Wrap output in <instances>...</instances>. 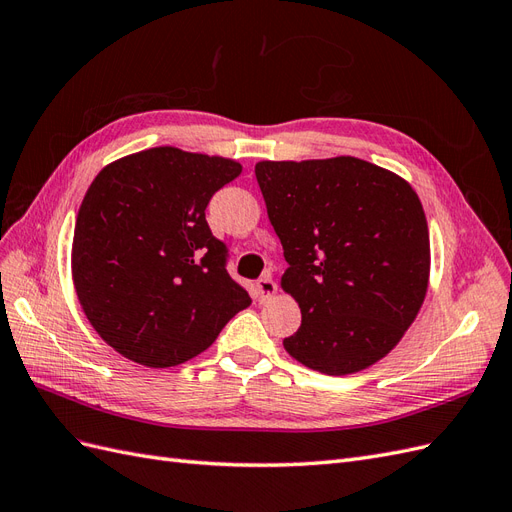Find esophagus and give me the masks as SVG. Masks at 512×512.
Instances as JSON below:
<instances>
[{
	"mask_svg": "<svg viewBox=\"0 0 512 512\" xmlns=\"http://www.w3.org/2000/svg\"><path fill=\"white\" fill-rule=\"evenodd\" d=\"M275 292H277V284L273 282V277H271V275H262L260 280L256 282V286H254L256 301H260V303L269 301Z\"/></svg>",
	"mask_w": 512,
	"mask_h": 512,
	"instance_id": "1",
	"label": "esophagus"
}]
</instances>
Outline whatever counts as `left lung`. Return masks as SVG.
I'll return each instance as SVG.
<instances>
[{"label": "left lung", "instance_id": "1", "mask_svg": "<svg viewBox=\"0 0 512 512\" xmlns=\"http://www.w3.org/2000/svg\"><path fill=\"white\" fill-rule=\"evenodd\" d=\"M254 173L288 262L282 288L301 307L286 352L327 376L378 363L427 294L429 230L412 185L350 156L265 160Z\"/></svg>", "mask_w": 512, "mask_h": 512}]
</instances>
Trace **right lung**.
<instances>
[{
  "label": "right lung",
  "instance_id": "obj_1",
  "mask_svg": "<svg viewBox=\"0 0 512 512\" xmlns=\"http://www.w3.org/2000/svg\"><path fill=\"white\" fill-rule=\"evenodd\" d=\"M241 164L153 147L104 166L76 215L72 280L91 327L126 359L173 367L252 303L211 235V196Z\"/></svg>",
  "mask_w": 512,
  "mask_h": 512
}]
</instances>
